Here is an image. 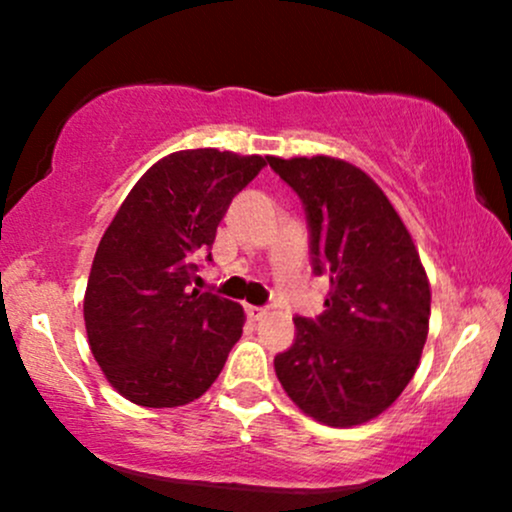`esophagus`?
Returning <instances> with one entry per match:
<instances>
[{
    "label": "esophagus",
    "mask_w": 512,
    "mask_h": 512,
    "mask_svg": "<svg viewBox=\"0 0 512 512\" xmlns=\"http://www.w3.org/2000/svg\"><path fill=\"white\" fill-rule=\"evenodd\" d=\"M245 313H248L252 320H262V317L267 315V308H260V305H245Z\"/></svg>",
    "instance_id": "obj_1"
}]
</instances>
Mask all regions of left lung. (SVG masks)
<instances>
[{
    "instance_id": "8db88e82",
    "label": "left lung",
    "mask_w": 512,
    "mask_h": 512,
    "mask_svg": "<svg viewBox=\"0 0 512 512\" xmlns=\"http://www.w3.org/2000/svg\"><path fill=\"white\" fill-rule=\"evenodd\" d=\"M267 163L303 202L313 274L332 284L320 315L293 317L276 378L320 424H366L402 395L424 351L431 289L419 252L361 168L330 156Z\"/></svg>"
}]
</instances>
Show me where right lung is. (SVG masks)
<instances>
[{"instance_id": "right-lung-1", "label": "right lung", "mask_w": 512, "mask_h": 512, "mask_svg": "<svg viewBox=\"0 0 512 512\" xmlns=\"http://www.w3.org/2000/svg\"><path fill=\"white\" fill-rule=\"evenodd\" d=\"M262 156L178 151L132 187L93 257L84 320L110 385L142 407L195 402L243 334V308L192 289L233 197Z\"/></svg>"}]
</instances>
